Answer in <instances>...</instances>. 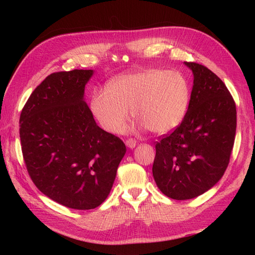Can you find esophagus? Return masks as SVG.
<instances>
[{
  "label": "esophagus",
  "instance_id": "esophagus-1",
  "mask_svg": "<svg viewBox=\"0 0 255 255\" xmlns=\"http://www.w3.org/2000/svg\"><path fill=\"white\" fill-rule=\"evenodd\" d=\"M137 144V141L134 139H128L126 140V145L129 148V149H133L134 147H136Z\"/></svg>",
  "mask_w": 255,
  "mask_h": 255
}]
</instances>
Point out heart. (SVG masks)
<instances>
[{
  "label": "heart",
  "mask_w": 255,
  "mask_h": 255,
  "mask_svg": "<svg viewBox=\"0 0 255 255\" xmlns=\"http://www.w3.org/2000/svg\"><path fill=\"white\" fill-rule=\"evenodd\" d=\"M189 103L187 81L180 72L161 69L122 74L91 99L93 115L106 131L122 133L131 113L139 126L166 133L181 124Z\"/></svg>",
  "instance_id": "b5f03b06"
}]
</instances>
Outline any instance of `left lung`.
I'll return each instance as SVG.
<instances>
[{
	"mask_svg": "<svg viewBox=\"0 0 255 255\" xmlns=\"http://www.w3.org/2000/svg\"><path fill=\"white\" fill-rule=\"evenodd\" d=\"M194 84L180 126L155 144L154 181L167 197L199 196L223 177L229 164L237 128L236 103L225 83L208 68L184 62Z\"/></svg>",
	"mask_w": 255,
	"mask_h": 255,
	"instance_id": "8db88e82",
	"label": "left lung"
}]
</instances>
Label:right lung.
I'll list each match as a JSON object with an SVG mask.
<instances>
[{"label":"right lung","mask_w":255,"mask_h":255,"mask_svg":"<svg viewBox=\"0 0 255 255\" xmlns=\"http://www.w3.org/2000/svg\"><path fill=\"white\" fill-rule=\"evenodd\" d=\"M93 70L56 72L29 96L19 118L24 161L47 197L86 210L107 198L126 145L97 126L84 101Z\"/></svg>","instance_id":"right-lung-1"}]
</instances>
